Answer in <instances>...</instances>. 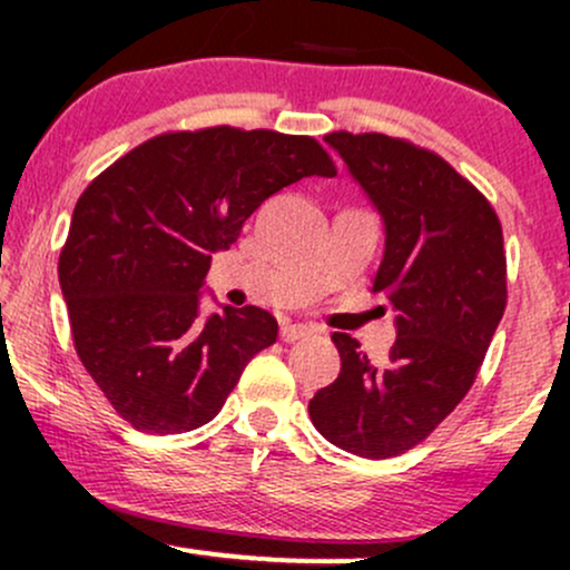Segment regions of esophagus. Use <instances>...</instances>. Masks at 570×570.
Listing matches in <instances>:
<instances>
[{
	"label": "esophagus",
	"instance_id": "34e87169",
	"mask_svg": "<svg viewBox=\"0 0 570 570\" xmlns=\"http://www.w3.org/2000/svg\"><path fill=\"white\" fill-rule=\"evenodd\" d=\"M311 335H313V326L307 324H294V322L281 324V340H284V343H294V340H303Z\"/></svg>",
	"mask_w": 570,
	"mask_h": 570
}]
</instances>
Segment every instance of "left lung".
<instances>
[{
	"label": "left lung",
	"mask_w": 570,
	"mask_h": 570,
	"mask_svg": "<svg viewBox=\"0 0 570 570\" xmlns=\"http://www.w3.org/2000/svg\"><path fill=\"white\" fill-rule=\"evenodd\" d=\"M383 222L372 289L396 311V340L372 364L335 332L340 375L307 404L340 450L389 458L426 440L472 389L507 307L501 222L440 155L383 134L324 136Z\"/></svg>",
	"instance_id": "8db88e82"
}]
</instances>
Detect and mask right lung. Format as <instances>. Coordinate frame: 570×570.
Masks as SVG:
<instances>
[{"instance_id":"right-lung-1","label":"right lung","mask_w":570,"mask_h":570,"mask_svg":"<svg viewBox=\"0 0 570 570\" xmlns=\"http://www.w3.org/2000/svg\"><path fill=\"white\" fill-rule=\"evenodd\" d=\"M311 136L230 126L163 134L90 181L58 259L71 337L104 396L144 434L212 421L254 353L276 343L263 307L203 316L212 254L305 176H335Z\"/></svg>"}]
</instances>
